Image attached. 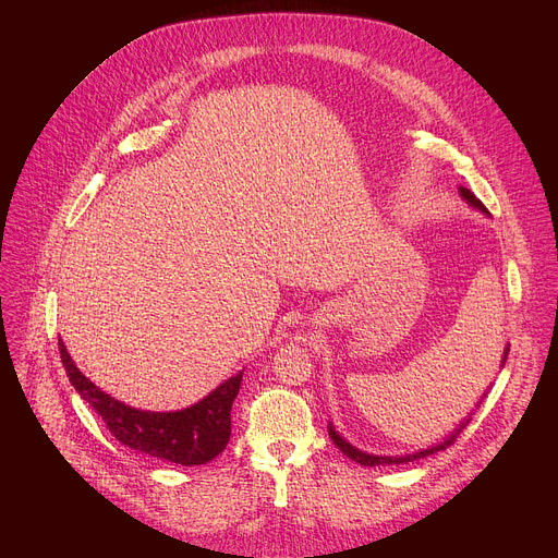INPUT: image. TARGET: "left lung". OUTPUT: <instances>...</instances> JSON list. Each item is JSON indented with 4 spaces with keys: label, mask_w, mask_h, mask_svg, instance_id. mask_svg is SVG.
Masks as SVG:
<instances>
[{
    "label": "left lung",
    "mask_w": 558,
    "mask_h": 558,
    "mask_svg": "<svg viewBox=\"0 0 558 558\" xmlns=\"http://www.w3.org/2000/svg\"><path fill=\"white\" fill-rule=\"evenodd\" d=\"M461 192V196L470 203V205H474L476 209H482V211H486V207H484V203L480 201V198H474V194L470 192V190H465V187H461L459 190ZM508 351L510 349H506V355H508ZM506 362V360H504ZM465 424H468V420H465ZM465 424H461V428H465ZM461 428H457L446 441H441L439 446H433V448H428V450H420V452H415V454H407V457H375V454H366V452H362V450H357V448H353L349 441H344L336 430H333V426L329 424V435H331V439H333V444L349 457V459H353V461H357L360 465H386V463H407V461H415V459H422V457H426V454H433V452H437V450H446L448 446H452L454 441H457V437H459V433H461Z\"/></svg>",
    "instance_id": "1"
}]
</instances>
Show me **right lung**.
<instances>
[{"mask_svg": "<svg viewBox=\"0 0 558 558\" xmlns=\"http://www.w3.org/2000/svg\"><path fill=\"white\" fill-rule=\"evenodd\" d=\"M59 353L70 384L101 415L108 430L125 446L179 465H201L220 454L231 437V404L243 373L229 377L198 404L177 413L130 409L99 390L70 360L63 342Z\"/></svg>", "mask_w": 558, "mask_h": 558, "instance_id": "right-lung-1", "label": "right lung"}]
</instances>
